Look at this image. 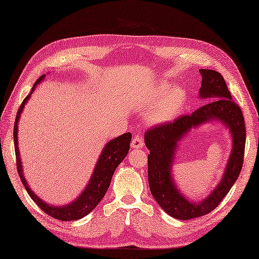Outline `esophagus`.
Segmentation results:
<instances>
[{"instance_id":"1","label":"esophagus","mask_w":259,"mask_h":259,"mask_svg":"<svg viewBox=\"0 0 259 259\" xmlns=\"http://www.w3.org/2000/svg\"><path fill=\"white\" fill-rule=\"evenodd\" d=\"M143 140H142V137L140 136H135L132 138V142H131V148L132 149H141L143 147Z\"/></svg>"}]
</instances>
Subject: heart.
<instances>
[{"label": "heart", "instance_id": "obj_1", "mask_svg": "<svg viewBox=\"0 0 259 259\" xmlns=\"http://www.w3.org/2000/svg\"><path fill=\"white\" fill-rule=\"evenodd\" d=\"M165 97L164 98L163 96ZM160 105L152 111L150 116L151 120L156 123L167 122L173 120V119L180 114L183 109L185 103H186V93L182 88L171 89L169 84H162L158 86L151 96V105H155L161 101Z\"/></svg>", "mask_w": 259, "mask_h": 259}]
</instances>
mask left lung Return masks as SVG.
Segmentation results:
<instances>
[{
	"label": "left lung",
	"mask_w": 259,
	"mask_h": 259,
	"mask_svg": "<svg viewBox=\"0 0 259 259\" xmlns=\"http://www.w3.org/2000/svg\"><path fill=\"white\" fill-rule=\"evenodd\" d=\"M199 72L202 76L199 95L211 102L193 114L154 125L144 136L145 145L150 150L148 176L151 194L166 213L178 220L199 218L214 210L236 182L244 160L246 130L240 106L232 101L230 91L220 73L205 69H200ZM210 120H219L227 125L234 138V144L222 182L203 201L191 203L175 186L171 176L174 155L177 142L190 127Z\"/></svg>",
	"instance_id": "8db88e82"
}]
</instances>
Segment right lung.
I'll return each instance as SVG.
<instances>
[{
  "mask_svg": "<svg viewBox=\"0 0 259 259\" xmlns=\"http://www.w3.org/2000/svg\"><path fill=\"white\" fill-rule=\"evenodd\" d=\"M44 77L45 75L37 79L34 86H32L30 94L26 96V98L21 105V107L18 108L16 115L14 123V147L16 154L17 171L25 189L27 190L28 195L45 213H47L48 215L60 221H74L88 215L90 212L101 202L103 197L106 194V191H107L109 187L111 177L114 175L117 166L123 161L125 155L128 154L131 142V134L130 132H127V134H124L122 136H119L115 139H112L111 141H109L105 145L101 155H99L96 166L94 168V173H93L91 177V181L89 182L88 186L83 190V193L79 195L74 201H72L70 204L62 205V207H56V205H50L49 203L44 202L40 198L34 194V191L29 188L27 182L25 180V177L23 175L22 162L21 158H19V150L17 147V125L19 117H21V112L24 109L25 104L27 103V101L30 98V95L32 94V92H34L36 85L39 82H41Z\"/></svg>",
  "mask_w": 259,
  "mask_h": 259,
  "instance_id": "right-lung-1",
  "label": "right lung"
}]
</instances>
